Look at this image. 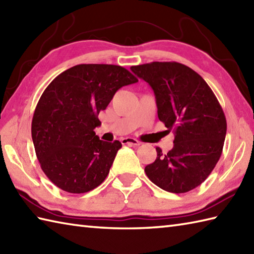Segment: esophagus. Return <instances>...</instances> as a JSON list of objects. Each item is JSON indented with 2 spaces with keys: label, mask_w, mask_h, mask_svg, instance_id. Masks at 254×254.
Here are the masks:
<instances>
[{
  "label": "esophagus",
  "mask_w": 254,
  "mask_h": 254,
  "mask_svg": "<svg viewBox=\"0 0 254 254\" xmlns=\"http://www.w3.org/2000/svg\"><path fill=\"white\" fill-rule=\"evenodd\" d=\"M121 142H122V144H128V145H132V146H138L141 144L140 141H137V140H135V138H132V137L122 138Z\"/></svg>",
  "instance_id": "esophagus-1"
}]
</instances>
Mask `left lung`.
I'll return each mask as SVG.
<instances>
[{
    "label": "left lung",
    "mask_w": 254,
    "mask_h": 254,
    "mask_svg": "<svg viewBox=\"0 0 254 254\" xmlns=\"http://www.w3.org/2000/svg\"><path fill=\"white\" fill-rule=\"evenodd\" d=\"M131 70L150 84L157 116L173 131L167 154L156 147L154 163L145 167L152 183L162 190L187 192L210 175L222 153L227 121L210 87L191 68L176 62H153Z\"/></svg>",
    "instance_id": "obj_1"
}]
</instances>
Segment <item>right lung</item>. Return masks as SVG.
Instances as JSON below:
<instances>
[{"mask_svg": "<svg viewBox=\"0 0 254 254\" xmlns=\"http://www.w3.org/2000/svg\"><path fill=\"white\" fill-rule=\"evenodd\" d=\"M137 81L121 66L81 64L48 84L35 109L32 138L49 181L67 192L83 193L106 180L122 144L96 135L98 114L119 89Z\"/></svg>", "mask_w": 254, "mask_h": 254, "instance_id": "right-lung-1", "label": "right lung"}]
</instances>
